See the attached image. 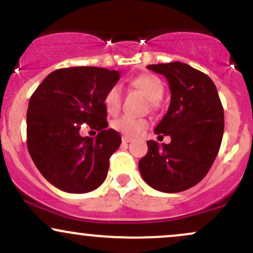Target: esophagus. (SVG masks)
<instances>
[{
  "instance_id": "obj_1",
  "label": "esophagus",
  "mask_w": 253,
  "mask_h": 253,
  "mask_svg": "<svg viewBox=\"0 0 253 253\" xmlns=\"http://www.w3.org/2000/svg\"><path fill=\"white\" fill-rule=\"evenodd\" d=\"M133 139L130 138V136H127V135H124L123 136V143L124 144H127V143H130V141H132Z\"/></svg>"
}]
</instances>
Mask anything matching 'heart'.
Instances as JSON below:
<instances>
[{"instance_id":"obj_1","label":"heart","mask_w":253,"mask_h":253,"mask_svg":"<svg viewBox=\"0 0 253 253\" xmlns=\"http://www.w3.org/2000/svg\"><path fill=\"white\" fill-rule=\"evenodd\" d=\"M130 85L138 89L150 102L151 108H157L159 101L162 100L164 94L163 81L158 76L152 74H144L133 78L130 81ZM123 103V90L119 84H115L104 95V107L109 114H118ZM113 128L121 134L127 136H136L149 126V121L145 118H134L130 115H123L113 121Z\"/></svg>"}]
</instances>
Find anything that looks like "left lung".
Returning <instances> with one entry per match:
<instances>
[{"label": "left lung", "instance_id": "8db88e82", "mask_svg": "<svg viewBox=\"0 0 253 253\" xmlns=\"http://www.w3.org/2000/svg\"><path fill=\"white\" fill-rule=\"evenodd\" d=\"M147 69L169 82V109L155 132L170 135L171 143L159 146L147 141L139 171L153 189L179 193L196 185L215 161L225 126L222 104L213 81L188 64H153Z\"/></svg>", "mask_w": 253, "mask_h": 253}]
</instances>
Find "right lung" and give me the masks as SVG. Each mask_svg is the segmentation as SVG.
<instances>
[{"label":"right lung","instance_id":"right-lung-1","mask_svg":"<svg viewBox=\"0 0 253 253\" xmlns=\"http://www.w3.org/2000/svg\"><path fill=\"white\" fill-rule=\"evenodd\" d=\"M119 78V71L95 66L58 69L31 96L28 152L38 170L58 189L89 193L106 179L109 158L120 146L121 136L107 128L104 95ZM83 123L99 134L81 137Z\"/></svg>","mask_w":253,"mask_h":253}]
</instances>
